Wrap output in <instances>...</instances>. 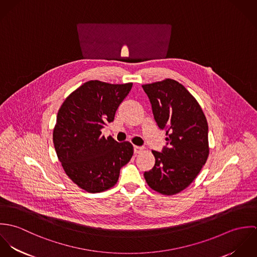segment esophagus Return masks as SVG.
Here are the masks:
<instances>
[{"mask_svg":"<svg viewBox=\"0 0 257 257\" xmlns=\"http://www.w3.org/2000/svg\"><path fill=\"white\" fill-rule=\"evenodd\" d=\"M144 149H145V147H138V146H135V147H134L135 153H141L142 151H144Z\"/></svg>","mask_w":257,"mask_h":257,"instance_id":"obj_1","label":"esophagus"}]
</instances>
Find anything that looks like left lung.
<instances>
[{
  "label": "left lung",
  "instance_id": "left-lung-1",
  "mask_svg": "<svg viewBox=\"0 0 257 257\" xmlns=\"http://www.w3.org/2000/svg\"><path fill=\"white\" fill-rule=\"evenodd\" d=\"M143 88L158 127L168 135L161 152L152 150L155 164L144 176L154 191L174 195L194 181L207 161L208 122L196 99L179 82L166 79Z\"/></svg>",
  "mask_w": 257,
  "mask_h": 257
}]
</instances>
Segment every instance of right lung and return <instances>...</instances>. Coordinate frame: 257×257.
<instances>
[{"mask_svg":"<svg viewBox=\"0 0 257 257\" xmlns=\"http://www.w3.org/2000/svg\"><path fill=\"white\" fill-rule=\"evenodd\" d=\"M133 83L109 84L98 80L84 83L71 93L58 110L53 144L68 177L90 193L110 189L120 168L134 154L128 142L105 139L101 130L111 122Z\"/></svg>","mask_w":257,"mask_h":257,"instance_id":"right-lung-1","label":"right lung"}]
</instances>
